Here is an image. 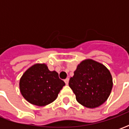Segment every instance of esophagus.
Wrapping results in <instances>:
<instances>
[{
  "instance_id": "esophagus-1",
  "label": "esophagus",
  "mask_w": 129,
  "mask_h": 129,
  "mask_svg": "<svg viewBox=\"0 0 129 129\" xmlns=\"http://www.w3.org/2000/svg\"><path fill=\"white\" fill-rule=\"evenodd\" d=\"M64 81H65V83H66V84L68 85V82H69V78L66 79L64 80Z\"/></svg>"
}]
</instances>
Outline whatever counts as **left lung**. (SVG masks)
Segmentation results:
<instances>
[{
    "label": "left lung",
    "mask_w": 129,
    "mask_h": 129,
    "mask_svg": "<svg viewBox=\"0 0 129 129\" xmlns=\"http://www.w3.org/2000/svg\"><path fill=\"white\" fill-rule=\"evenodd\" d=\"M113 79L104 65L88 59L78 64L70 79L69 86L80 104L89 108L99 107L107 100L113 88Z\"/></svg>",
    "instance_id": "8db88e82"
}]
</instances>
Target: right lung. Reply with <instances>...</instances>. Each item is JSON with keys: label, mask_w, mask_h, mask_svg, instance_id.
<instances>
[{"label": "right lung", "mask_w": 129, "mask_h": 129, "mask_svg": "<svg viewBox=\"0 0 129 129\" xmlns=\"http://www.w3.org/2000/svg\"><path fill=\"white\" fill-rule=\"evenodd\" d=\"M65 86L56 71L49 70L45 63H35L20 79L21 95L33 105L44 106L53 102Z\"/></svg>", "instance_id": "1"}]
</instances>
